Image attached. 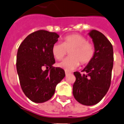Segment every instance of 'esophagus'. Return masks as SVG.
I'll list each match as a JSON object with an SVG mask.
<instances>
[{
  "instance_id": "1",
  "label": "esophagus",
  "mask_w": 124,
  "mask_h": 124,
  "mask_svg": "<svg viewBox=\"0 0 124 124\" xmlns=\"http://www.w3.org/2000/svg\"><path fill=\"white\" fill-rule=\"evenodd\" d=\"M65 76H67L68 74H70V72H67V71H65Z\"/></svg>"
}]
</instances>
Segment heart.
<instances>
[{
  "instance_id": "obj_1",
  "label": "heart",
  "mask_w": 124,
  "mask_h": 124,
  "mask_svg": "<svg viewBox=\"0 0 124 124\" xmlns=\"http://www.w3.org/2000/svg\"><path fill=\"white\" fill-rule=\"evenodd\" d=\"M67 52L69 57L58 64L59 67L70 71L81 64L85 65L91 62L95 55V50L93 45L87 42L86 38L79 34H71L62 39V43H56L53 45L52 52L58 60H62Z\"/></svg>"
}]
</instances>
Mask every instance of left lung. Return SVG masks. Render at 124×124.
<instances>
[{"instance_id": "left-lung-1", "label": "left lung", "mask_w": 124, "mask_h": 124, "mask_svg": "<svg viewBox=\"0 0 124 124\" xmlns=\"http://www.w3.org/2000/svg\"><path fill=\"white\" fill-rule=\"evenodd\" d=\"M88 35L92 39L95 50L93 59L82 71L74 72L76 81L72 93L78 102L92 106L100 102L109 90L113 65V46L104 34L91 30Z\"/></svg>"}]
</instances>
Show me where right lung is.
<instances>
[{
    "label": "right lung",
    "instance_id": "1",
    "mask_svg": "<svg viewBox=\"0 0 124 124\" xmlns=\"http://www.w3.org/2000/svg\"><path fill=\"white\" fill-rule=\"evenodd\" d=\"M59 38L57 33L41 30L29 34L19 46L17 72L22 90L32 102L50 99L57 85L65 77L64 69L52 66L55 60L52 48Z\"/></svg>",
    "mask_w": 124,
    "mask_h": 124
}]
</instances>
